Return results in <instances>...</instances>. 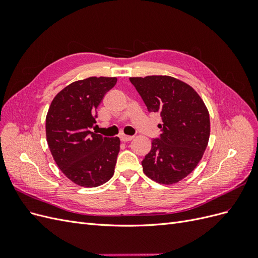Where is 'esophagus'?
<instances>
[{
  "mask_svg": "<svg viewBox=\"0 0 258 258\" xmlns=\"http://www.w3.org/2000/svg\"><path fill=\"white\" fill-rule=\"evenodd\" d=\"M134 139V137L132 136H120V140H121V142H129V141H131V140Z\"/></svg>",
  "mask_w": 258,
  "mask_h": 258,
  "instance_id": "1",
  "label": "esophagus"
}]
</instances>
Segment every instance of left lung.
Instances as JSON below:
<instances>
[{
    "instance_id": "1",
    "label": "left lung",
    "mask_w": 258,
    "mask_h": 258,
    "mask_svg": "<svg viewBox=\"0 0 258 258\" xmlns=\"http://www.w3.org/2000/svg\"><path fill=\"white\" fill-rule=\"evenodd\" d=\"M148 112L159 113L161 134L142 161L144 173L160 184H174L197 167L210 138V116L198 93L171 76L130 77Z\"/></svg>"
}]
</instances>
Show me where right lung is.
<instances>
[{"label": "right lung", "instance_id": "1", "mask_svg": "<svg viewBox=\"0 0 258 258\" xmlns=\"http://www.w3.org/2000/svg\"><path fill=\"white\" fill-rule=\"evenodd\" d=\"M116 82V77H88L70 84L53 98L46 116V138L54 161L83 187L102 185L114 174L119 138H104L90 128L100 102Z\"/></svg>", "mask_w": 258, "mask_h": 258}]
</instances>
